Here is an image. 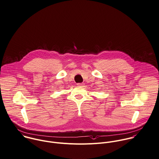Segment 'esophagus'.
Listing matches in <instances>:
<instances>
[{"mask_svg":"<svg viewBox=\"0 0 159 159\" xmlns=\"http://www.w3.org/2000/svg\"><path fill=\"white\" fill-rule=\"evenodd\" d=\"M84 84V83H78L77 84V85L78 86H83Z\"/></svg>","mask_w":159,"mask_h":159,"instance_id":"esophagus-1","label":"esophagus"}]
</instances>
